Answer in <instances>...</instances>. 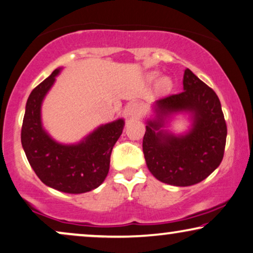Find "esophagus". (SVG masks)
I'll list each match as a JSON object with an SVG mask.
<instances>
[{"mask_svg": "<svg viewBox=\"0 0 253 253\" xmlns=\"http://www.w3.org/2000/svg\"><path fill=\"white\" fill-rule=\"evenodd\" d=\"M140 113H142V106L137 102L131 103L126 110V115L127 116V119H130V120L137 119V117L140 115Z\"/></svg>", "mask_w": 253, "mask_h": 253, "instance_id": "1", "label": "esophagus"}]
</instances>
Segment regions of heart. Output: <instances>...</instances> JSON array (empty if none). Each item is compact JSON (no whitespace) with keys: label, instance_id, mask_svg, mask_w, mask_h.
I'll use <instances>...</instances> for the list:
<instances>
[{"label":"heart","instance_id":"1","mask_svg":"<svg viewBox=\"0 0 253 253\" xmlns=\"http://www.w3.org/2000/svg\"><path fill=\"white\" fill-rule=\"evenodd\" d=\"M157 75L158 74H157L156 72H152V73L147 75V79H149V80H155ZM172 87H173V80L169 77H162L158 79V81H157V89H158L160 93H167V91L172 89Z\"/></svg>","mask_w":253,"mask_h":253}]
</instances>
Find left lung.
<instances>
[{"label":"left lung","instance_id":"obj_1","mask_svg":"<svg viewBox=\"0 0 253 253\" xmlns=\"http://www.w3.org/2000/svg\"><path fill=\"white\" fill-rule=\"evenodd\" d=\"M152 111L145 120L143 152L156 179L187 187L201 182L217 169L224 155L227 124L211 87L186 68L182 93L156 101ZM179 114L189 115L190 126L174 134L167 127Z\"/></svg>","mask_w":253,"mask_h":253}]
</instances>
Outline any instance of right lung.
<instances>
[{"label":"right lung","mask_w":253,"mask_h":253,"mask_svg":"<svg viewBox=\"0 0 253 253\" xmlns=\"http://www.w3.org/2000/svg\"><path fill=\"white\" fill-rule=\"evenodd\" d=\"M52 72L26 101L21 140L29 164L42 183L68 194H81L97 188L107 178L110 155L123 132V119L101 124L77 143L55 140L42 126V106L61 73Z\"/></svg>","instance_id":"obj_1"}]
</instances>
